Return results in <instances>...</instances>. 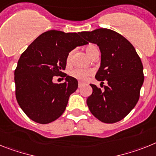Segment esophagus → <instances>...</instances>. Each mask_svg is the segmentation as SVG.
Returning <instances> with one entry per match:
<instances>
[{"mask_svg":"<svg viewBox=\"0 0 156 156\" xmlns=\"http://www.w3.org/2000/svg\"><path fill=\"white\" fill-rule=\"evenodd\" d=\"M83 86V83L82 82H78V88H82Z\"/></svg>","mask_w":156,"mask_h":156,"instance_id":"34e87169","label":"esophagus"}]
</instances>
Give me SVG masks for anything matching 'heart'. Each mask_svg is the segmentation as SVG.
Wrapping results in <instances>:
<instances>
[{"mask_svg": "<svg viewBox=\"0 0 156 156\" xmlns=\"http://www.w3.org/2000/svg\"><path fill=\"white\" fill-rule=\"evenodd\" d=\"M86 52L92 58L94 55V54L99 52V51L97 47L95 44H89L86 47ZM73 53H74V50L70 51L68 53V55H67V59H66V63H67V65L70 64ZM69 74H70V75L72 78L78 80L80 82H85V81H86L89 78V77H90L93 74V70L92 69L75 68L71 70V71H70Z\"/></svg>", "mask_w": 156, "mask_h": 156, "instance_id": "1", "label": "heart"}]
</instances>
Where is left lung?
<instances>
[{
	"instance_id": "obj_1",
	"label": "left lung",
	"mask_w": 156,
	"mask_h": 156,
	"mask_svg": "<svg viewBox=\"0 0 156 156\" xmlns=\"http://www.w3.org/2000/svg\"><path fill=\"white\" fill-rule=\"evenodd\" d=\"M97 44L101 52V67L96 79L108 86L101 90L90 84L93 93L86 103L95 117L104 123L123 119L136 106L144 82L143 65L134 47L120 34L106 28L80 33Z\"/></svg>"
}]
</instances>
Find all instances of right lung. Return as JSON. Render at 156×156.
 <instances>
[{
	"mask_svg": "<svg viewBox=\"0 0 156 156\" xmlns=\"http://www.w3.org/2000/svg\"><path fill=\"white\" fill-rule=\"evenodd\" d=\"M87 43L80 32L48 30L22 53L15 70L16 97L31 120L47 124L62 115L70 94L78 86L77 79L63 72L66 59L71 50ZM54 76H66L65 82L54 83Z\"/></svg>",
	"mask_w": 156,
	"mask_h": 156,
	"instance_id": "1",
	"label": "right lung"
}]
</instances>
